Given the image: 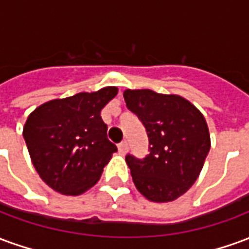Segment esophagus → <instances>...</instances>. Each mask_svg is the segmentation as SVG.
Instances as JSON below:
<instances>
[{"label":"esophagus","instance_id":"34e87169","mask_svg":"<svg viewBox=\"0 0 249 249\" xmlns=\"http://www.w3.org/2000/svg\"><path fill=\"white\" fill-rule=\"evenodd\" d=\"M126 151H128V142L126 141H121L119 144V152L121 155H125Z\"/></svg>","mask_w":249,"mask_h":249}]
</instances>
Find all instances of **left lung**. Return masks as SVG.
Returning <instances> with one entry per match:
<instances>
[{"label": "left lung", "mask_w": 249, "mask_h": 249, "mask_svg": "<svg viewBox=\"0 0 249 249\" xmlns=\"http://www.w3.org/2000/svg\"><path fill=\"white\" fill-rule=\"evenodd\" d=\"M124 100L149 140L142 160L125 157L137 191L155 203L176 200L197 180L211 148L203 113L181 96L151 89H126Z\"/></svg>", "instance_id": "obj_1"}]
</instances>
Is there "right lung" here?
Segmentation results:
<instances>
[{
  "mask_svg": "<svg viewBox=\"0 0 249 249\" xmlns=\"http://www.w3.org/2000/svg\"><path fill=\"white\" fill-rule=\"evenodd\" d=\"M119 89L77 93L36 108L24 125L25 142L40 178L66 196H78L97 183L117 151L107 137L101 109Z\"/></svg>",
  "mask_w": 249,
  "mask_h": 249,
  "instance_id": "1",
  "label": "right lung"
}]
</instances>
